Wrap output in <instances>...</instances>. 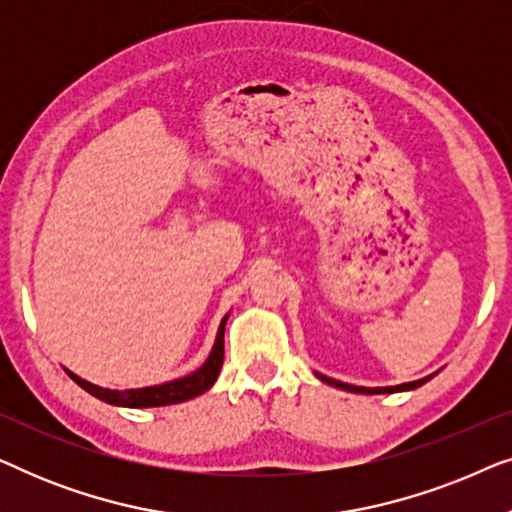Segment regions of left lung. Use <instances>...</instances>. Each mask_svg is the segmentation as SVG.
<instances>
[{
  "mask_svg": "<svg viewBox=\"0 0 512 512\" xmlns=\"http://www.w3.org/2000/svg\"><path fill=\"white\" fill-rule=\"evenodd\" d=\"M321 382L331 384V387H338V389H345V391H352V394H396V391H410V389H417L422 387L426 380H431V377H424V380H417V382H405V384H396V387H354V384H345V382H338L333 380V377H326V375H319Z\"/></svg>",
  "mask_w": 512,
  "mask_h": 512,
  "instance_id": "1",
  "label": "left lung"
}]
</instances>
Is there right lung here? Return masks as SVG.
<instances>
[{
	"instance_id": "obj_1",
	"label": "right lung",
	"mask_w": 512,
	"mask_h": 512,
	"mask_svg": "<svg viewBox=\"0 0 512 512\" xmlns=\"http://www.w3.org/2000/svg\"><path fill=\"white\" fill-rule=\"evenodd\" d=\"M226 321H228V314L221 319L219 333H216V342L212 347V354H209V359L202 363V368H198L191 375L181 377V380L158 384V387L111 391V389H102V387H97V384L81 380L79 375L69 373V370H67V375L72 377V380L79 384L81 389H86L88 394H93L95 398H100V401H104V403L121 405V408H160V405L188 401V398L205 394V391L216 382V377H219V370L223 366V331H226Z\"/></svg>"
}]
</instances>
